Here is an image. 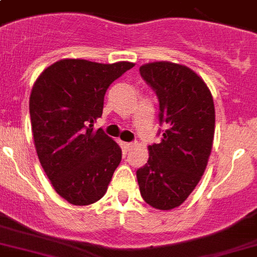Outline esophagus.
Segmentation results:
<instances>
[{
  "label": "esophagus",
  "instance_id": "esophagus-1",
  "mask_svg": "<svg viewBox=\"0 0 257 257\" xmlns=\"http://www.w3.org/2000/svg\"><path fill=\"white\" fill-rule=\"evenodd\" d=\"M120 146H122V148H123L124 151H128L131 147H134V143H131V142H122Z\"/></svg>",
  "mask_w": 257,
  "mask_h": 257
}]
</instances>
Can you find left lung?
I'll use <instances>...</instances> for the list:
<instances>
[{"label":"left lung","instance_id":"1","mask_svg":"<svg viewBox=\"0 0 257 257\" xmlns=\"http://www.w3.org/2000/svg\"><path fill=\"white\" fill-rule=\"evenodd\" d=\"M159 98L162 142L148 146L147 164L137 171L143 200L159 210L180 206L206 169L214 139L215 110L202 78L169 61L139 68ZM160 134V133H159Z\"/></svg>","mask_w":257,"mask_h":257}]
</instances>
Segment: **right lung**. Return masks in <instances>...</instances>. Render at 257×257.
<instances>
[{
	"label": "right lung",
	"mask_w": 257,
	"mask_h": 257,
	"mask_svg": "<svg viewBox=\"0 0 257 257\" xmlns=\"http://www.w3.org/2000/svg\"><path fill=\"white\" fill-rule=\"evenodd\" d=\"M133 67L64 59L34 84L30 118L38 158L57 194L72 205L102 198L119 165L120 147L93 123L102 115L110 84Z\"/></svg>",
	"instance_id": "1"
}]
</instances>
